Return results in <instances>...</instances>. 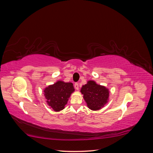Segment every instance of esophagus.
I'll list each match as a JSON object with an SVG mask.
<instances>
[{"label":"esophagus","instance_id":"34e87169","mask_svg":"<svg viewBox=\"0 0 153 153\" xmlns=\"http://www.w3.org/2000/svg\"><path fill=\"white\" fill-rule=\"evenodd\" d=\"M74 86H75V88L76 90H78V89H79V85H78V83H77V82L75 83Z\"/></svg>","mask_w":153,"mask_h":153}]
</instances>
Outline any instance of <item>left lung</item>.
<instances>
[{"mask_svg":"<svg viewBox=\"0 0 153 153\" xmlns=\"http://www.w3.org/2000/svg\"><path fill=\"white\" fill-rule=\"evenodd\" d=\"M81 92L87 106L92 110H98L107 103L109 96L108 89L104 86L97 84L90 80L83 85Z\"/></svg>","mask_w":153,"mask_h":153,"instance_id":"left-lung-1","label":"left lung"}]
</instances>
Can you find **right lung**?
<instances>
[{"label":"right lung","instance_id":"1","mask_svg":"<svg viewBox=\"0 0 153 153\" xmlns=\"http://www.w3.org/2000/svg\"><path fill=\"white\" fill-rule=\"evenodd\" d=\"M74 91L72 83L58 81L45 88L44 92L48 105L55 112H59L64 108L68 98Z\"/></svg>","mask_w":153,"mask_h":153}]
</instances>
